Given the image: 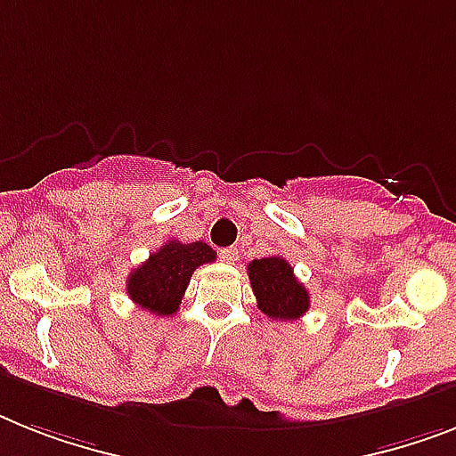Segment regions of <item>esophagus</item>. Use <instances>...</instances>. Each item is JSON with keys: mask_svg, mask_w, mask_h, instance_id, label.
<instances>
[{"mask_svg": "<svg viewBox=\"0 0 456 456\" xmlns=\"http://www.w3.org/2000/svg\"><path fill=\"white\" fill-rule=\"evenodd\" d=\"M219 256L224 258L225 263H237V258H240V251H237L235 247H228V249H221Z\"/></svg>", "mask_w": 456, "mask_h": 456, "instance_id": "1", "label": "esophagus"}]
</instances>
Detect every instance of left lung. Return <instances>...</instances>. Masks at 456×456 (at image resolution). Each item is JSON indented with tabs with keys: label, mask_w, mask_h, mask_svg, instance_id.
<instances>
[{
	"label": "left lung",
	"mask_w": 456,
	"mask_h": 456,
	"mask_svg": "<svg viewBox=\"0 0 456 456\" xmlns=\"http://www.w3.org/2000/svg\"><path fill=\"white\" fill-rule=\"evenodd\" d=\"M258 310L270 319L293 322L310 310V293L296 280L293 268L281 256L256 258L247 265Z\"/></svg>",
	"instance_id": "8db88e82"
}]
</instances>
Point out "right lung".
I'll use <instances>...</instances> for the list:
<instances>
[{
  "label": "right lung",
  "mask_w": 456,
  "mask_h": 456,
  "mask_svg": "<svg viewBox=\"0 0 456 456\" xmlns=\"http://www.w3.org/2000/svg\"><path fill=\"white\" fill-rule=\"evenodd\" d=\"M212 261H216V251L209 244H182L179 240H169L130 273L126 281L127 296L142 310L153 312L158 317L175 314L193 270Z\"/></svg>",
  "instance_id": "add662e5"
}]
</instances>
